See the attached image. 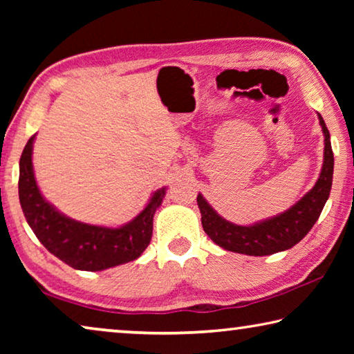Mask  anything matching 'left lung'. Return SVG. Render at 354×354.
Masks as SVG:
<instances>
[{
	"mask_svg": "<svg viewBox=\"0 0 354 354\" xmlns=\"http://www.w3.org/2000/svg\"><path fill=\"white\" fill-rule=\"evenodd\" d=\"M319 122L325 136V149H323V165L320 176L313 189L295 205L274 217L256 221L253 225H236L214 211L212 206L198 194L201 212V225L206 234L214 243L227 251L248 254V256H268L279 251L289 250L308 234L315 225L323 211V206L329 196L333 185L334 154L329 140V131L320 113Z\"/></svg>",
	"mask_w": 354,
	"mask_h": 354,
	"instance_id": "left-lung-1",
	"label": "left lung"
}]
</instances>
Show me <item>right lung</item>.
Wrapping results in <instances>:
<instances>
[{
  "label": "right lung",
  "instance_id": "1",
  "mask_svg": "<svg viewBox=\"0 0 354 354\" xmlns=\"http://www.w3.org/2000/svg\"><path fill=\"white\" fill-rule=\"evenodd\" d=\"M28 140L20 158L19 196L28 225L51 254L76 270L100 272L139 257L153 236V217L162 205L165 187L151 195L145 209L118 227L97 226L70 218L44 198L34 176L32 147Z\"/></svg>",
  "mask_w": 354,
  "mask_h": 354
}]
</instances>
